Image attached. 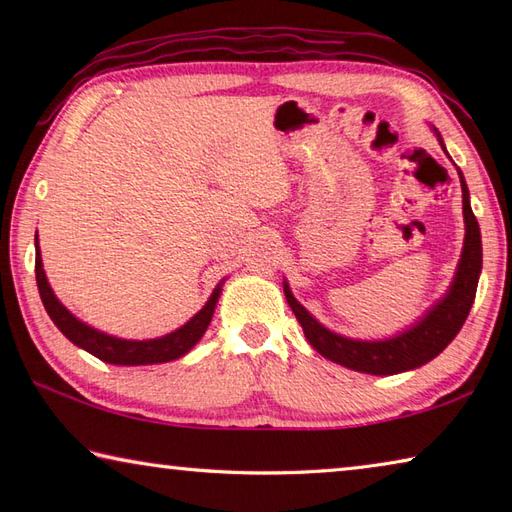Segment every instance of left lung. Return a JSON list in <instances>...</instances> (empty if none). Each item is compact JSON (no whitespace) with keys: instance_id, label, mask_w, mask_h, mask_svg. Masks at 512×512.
<instances>
[{"instance_id":"1","label":"left lung","mask_w":512,"mask_h":512,"mask_svg":"<svg viewBox=\"0 0 512 512\" xmlns=\"http://www.w3.org/2000/svg\"><path fill=\"white\" fill-rule=\"evenodd\" d=\"M460 182H462V209H464V224H466V235H464V248L462 257L458 264V273L453 277V284L438 306H433L427 314H424L418 325H413L411 330L402 332L394 339L387 341H354L345 339L330 332L328 328L312 317V314L301 306V303L292 297L288 284H284L286 299L290 303L292 312H295L297 321L301 323L303 334L310 341V345L317 350L321 356L330 358V361L345 365L356 372L374 374V376H391L407 372V369L420 367L429 363L431 358H436L444 347H447L455 334L460 332L466 317H469L475 290H477V279H480L482 270V235H480V224H477L471 202H469V189H466V182L462 171Z\"/></svg>"}]
</instances>
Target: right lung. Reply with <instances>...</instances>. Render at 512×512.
<instances>
[{
	"mask_svg": "<svg viewBox=\"0 0 512 512\" xmlns=\"http://www.w3.org/2000/svg\"><path fill=\"white\" fill-rule=\"evenodd\" d=\"M35 246H37V257H35L37 288L43 301V308H46V312L50 314L52 323L65 334V339H70L74 345L83 347L85 352H90L96 358H101V361L112 363V365H154V363L176 361V358L184 356L195 343L202 339L206 328H209L217 297H220L222 292V284H217L213 295L209 297V301H206V306L195 314L189 323H184L180 330L171 332L167 336L149 339V341L116 339V336L103 334L99 330L90 328V325H85L83 321L76 319L70 310H65L61 306L48 284L46 273H43L37 235H35Z\"/></svg>",
	"mask_w": 512,
	"mask_h": 512,
	"instance_id": "obj_1",
	"label": "right lung"
}]
</instances>
